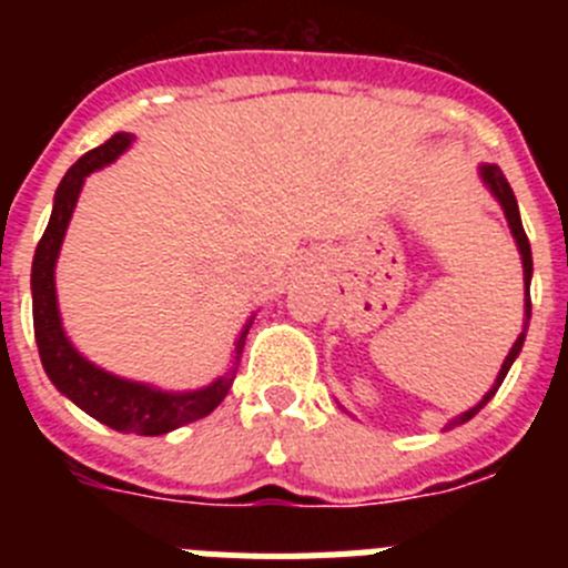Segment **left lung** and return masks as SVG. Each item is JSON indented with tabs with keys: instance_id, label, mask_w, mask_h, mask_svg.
Masks as SVG:
<instances>
[{
	"instance_id": "8db88e82",
	"label": "left lung",
	"mask_w": 568,
	"mask_h": 568,
	"mask_svg": "<svg viewBox=\"0 0 568 568\" xmlns=\"http://www.w3.org/2000/svg\"><path fill=\"white\" fill-rule=\"evenodd\" d=\"M480 175H484L486 187H489L491 193H495V199H498V202H500V207H504V213H506V222H509V227H511V235H515V241H518L520 258H524V284H526V324H529V318H531V295H529V281H531V247H529V239H526V233H524V224H520L518 202H515V193H511L509 182H506V175L500 173V168H495V164H486V168H480ZM526 324H524V333L518 335V341H515V346H511V349H509V355H506L504 366H500L498 381H495V386H491L489 393L484 395V400H480V404L475 406V409H469V413L458 415V418H455L453 424H446L444 429H453V426H458V424H466V420H469V418H475V415H478L480 409H484V406L489 404V400H491V395L498 393V386L504 384L506 373H509V366L515 364V358H518V353H520V346H524V338H526Z\"/></svg>"
}]
</instances>
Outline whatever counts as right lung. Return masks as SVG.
Returning a JSON list of instances; mask_svg holds the SVG:
<instances>
[{
    "label": "right lung",
    "instance_id": "1",
    "mask_svg": "<svg viewBox=\"0 0 568 568\" xmlns=\"http://www.w3.org/2000/svg\"><path fill=\"white\" fill-rule=\"evenodd\" d=\"M133 135L130 133H113L104 144L88 150L73 168L64 173L62 184L57 187V199H53V213H50L48 230H44L42 241L37 244V255H33V273H30V290H33V333H37L39 358H42L44 373L57 384L62 395H68L79 409L90 415V418L102 420L110 429L133 435H164L170 429H179L184 424L204 418L227 398L230 386H233L235 369H239L241 349L250 333L247 327L241 329L239 341H235V366L227 375L213 381L204 389L195 393H159L144 384H133V381L115 378V375L104 373L90 361L73 349L62 329V318H59L57 307V284H53V270H57V255L62 247L64 230H68L70 215L77 207L79 190L84 184V175L93 170L110 164L119 153L130 148Z\"/></svg>",
    "mask_w": 568,
    "mask_h": 568
}]
</instances>
